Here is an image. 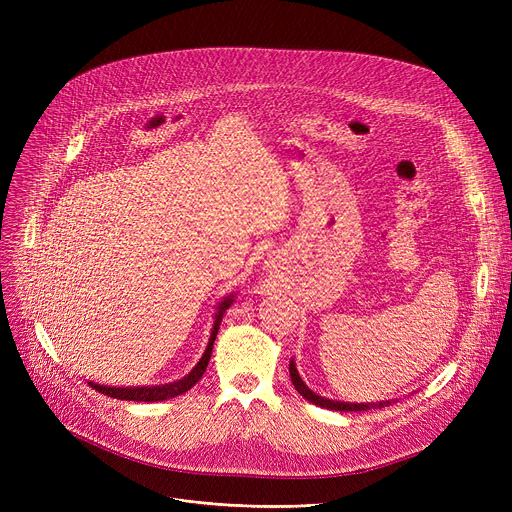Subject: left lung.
<instances>
[{
  "label": "left lung",
  "mask_w": 512,
  "mask_h": 512,
  "mask_svg": "<svg viewBox=\"0 0 512 512\" xmlns=\"http://www.w3.org/2000/svg\"><path fill=\"white\" fill-rule=\"evenodd\" d=\"M290 380L294 384V388H297V392L307 398L309 402H313V405L317 407H324V409H332V411H367V409H375V407H384L386 402H378V405H357V402H338V400H330V398H321L319 394H315L313 390H309L305 386V382L301 380V375L297 371V367H294V363L290 361Z\"/></svg>",
  "instance_id": "8db88e82"
}]
</instances>
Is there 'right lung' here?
I'll return each instance as SVG.
<instances>
[{"instance_id":"1","label":"right lung","mask_w":512,"mask_h":512,"mask_svg":"<svg viewBox=\"0 0 512 512\" xmlns=\"http://www.w3.org/2000/svg\"><path fill=\"white\" fill-rule=\"evenodd\" d=\"M232 305V297L224 299L218 307V315H215V324H213V330H211V336H209V344L205 348V353L201 357V361L193 367V371L184 375L182 380L178 382H172V384H164V386H143V388H107V386H99V384H93L89 382L95 390H99L101 394L110 396V398H118V400H137V402H157V400H168V398H174V396H180L184 392L191 390L201 378L203 373L207 369V363L211 359V351H213V340L215 336H218V330H220V321H222V315L224 311Z\"/></svg>"}]
</instances>
